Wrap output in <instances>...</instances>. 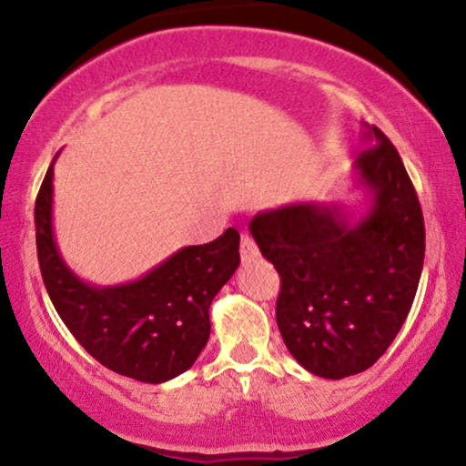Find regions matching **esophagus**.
I'll return each mask as SVG.
<instances>
[{
  "label": "esophagus",
  "instance_id": "34e87169",
  "mask_svg": "<svg viewBox=\"0 0 466 466\" xmlns=\"http://www.w3.org/2000/svg\"><path fill=\"white\" fill-rule=\"evenodd\" d=\"M256 256H258V251H256L254 240H251L248 234H243V237H240V258H243V263H248V260L256 258Z\"/></svg>",
  "mask_w": 466,
  "mask_h": 466
}]
</instances>
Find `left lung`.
I'll list each match as a JSON object with an SVG mask.
<instances>
[{"label": "left lung", "instance_id": "left-lung-1", "mask_svg": "<svg viewBox=\"0 0 466 466\" xmlns=\"http://www.w3.org/2000/svg\"><path fill=\"white\" fill-rule=\"evenodd\" d=\"M352 164L363 212L296 201L258 212L249 232L280 274L276 322L304 370L344 379L372 366L408 318L425 258V223L400 155L363 122Z\"/></svg>", "mask_w": 466, "mask_h": 466}]
</instances>
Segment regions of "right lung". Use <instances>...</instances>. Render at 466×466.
<instances>
[{"mask_svg":"<svg viewBox=\"0 0 466 466\" xmlns=\"http://www.w3.org/2000/svg\"><path fill=\"white\" fill-rule=\"evenodd\" d=\"M56 157L35 203L36 254L56 313L78 344L109 370L142 383L179 377L206 349L210 304L240 265L238 232L228 228L212 243L181 248L131 282L92 285L69 269L56 245Z\"/></svg>","mask_w":466,"mask_h":466,"instance_id":"right-lung-1","label":"right lung"}]
</instances>
